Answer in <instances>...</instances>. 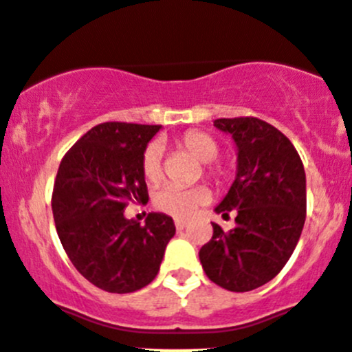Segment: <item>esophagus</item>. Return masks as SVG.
<instances>
[{"label": "esophagus", "instance_id": "34e87169", "mask_svg": "<svg viewBox=\"0 0 352 352\" xmlns=\"http://www.w3.org/2000/svg\"><path fill=\"white\" fill-rule=\"evenodd\" d=\"M188 226V221L184 219H175V228L177 230H184V228Z\"/></svg>", "mask_w": 352, "mask_h": 352}]
</instances>
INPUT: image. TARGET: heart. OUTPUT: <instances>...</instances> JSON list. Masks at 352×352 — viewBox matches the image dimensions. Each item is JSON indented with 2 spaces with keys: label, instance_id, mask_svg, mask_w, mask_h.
Wrapping results in <instances>:
<instances>
[{
  "label": "heart",
  "instance_id": "obj_1",
  "mask_svg": "<svg viewBox=\"0 0 352 352\" xmlns=\"http://www.w3.org/2000/svg\"><path fill=\"white\" fill-rule=\"evenodd\" d=\"M180 145L186 151L192 154L196 160L201 163H210L219 154V145L212 137L199 131H189L180 138ZM161 154L163 147L160 142H153L145 148L144 157H142V172L144 177L151 182H156L161 177ZM208 173L214 175V170L208 168ZM208 198V191L201 186H192V188H182V186H163L157 189L154 195V205L157 210L164 214L177 217V219H186L201 204H205Z\"/></svg>",
  "mask_w": 352,
  "mask_h": 352
}]
</instances>
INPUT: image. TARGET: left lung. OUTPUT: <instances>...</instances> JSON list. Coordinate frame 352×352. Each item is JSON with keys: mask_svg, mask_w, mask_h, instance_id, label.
Masks as SVG:
<instances>
[{"mask_svg": "<svg viewBox=\"0 0 352 352\" xmlns=\"http://www.w3.org/2000/svg\"><path fill=\"white\" fill-rule=\"evenodd\" d=\"M236 147V175L214 208L235 228L212 224L199 261L212 283L228 291H252L283 270L302 235L307 210L303 163L287 137L256 117L215 119Z\"/></svg>", "mask_w": 352, "mask_h": 352, "instance_id": "obj_1", "label": "left lung"}]
</instances>
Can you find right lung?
<instances>
[{
    "label": "right lung",
    "instance_id": "right-lung-1",
    "mask_svg": "<svg viewBox=\"0 0 352 352\" xmlns=\"http://www.w3.org/2000/svg\"><path fill=\"white\" fill-rule=\"evenodd\" d=\"M161 126L103 122L69 148L52 192L58 236L69 261L109 293H133L160 272L175 224L151 212L142 224L126 219L129 204H145L142 157Z\"/></svg>",
    "mask_w": 352,
    "mask_h": 352
}]
</instances>
